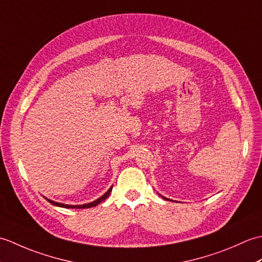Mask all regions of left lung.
<instances>
[{
  "label": "left lung",
  "instance_id": "obj_1",
  "mask_svg": "<svg viewBox=\"0 0 262 262\" xmlns=\"http://www.w3.org/2000/svg\"><path fill=\"white\" fill-rule=\"evenodd\" d=\"M160 196H161V197H162L163 199H165V200H171V199H169V198H166V197H163V196H162V194H160ZM171 202H172V200H171Z\"/></svg>",
  "mask_w": 262,
  "mask_h": 262
}]
</instances>
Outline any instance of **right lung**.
Listing matches in <instances>:
<instances>
[{
    "instance_id": "add662e5",
    "label": "right lung",
    "mask_w": 262,
    "mask_h": 262,
    "mask_svg": "<svg viewBox=\"0 0 262 262\" xmlns=\"http://www.w3.org/2000/svg\"><path fill=\"white\" fill-rule=\"evenodd\" d=\"M111 190H113V186H111L109 189H108V191L105 192L104 194H102L101 197L100 198H98V199H96V200H93V202H91V203H88V204H83V205H68V204H62V203H57V202H54V200H51V199H48V198H46L49 203H51L52 205H54V206H58V207H63V208H90V207H96L97 205H99L100 203H102L104 199H107L108 198V196L110 194V192H111Z\"/></svg>"
}]
</instances>
